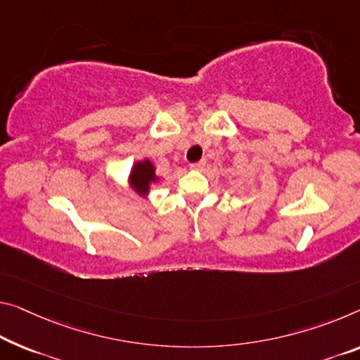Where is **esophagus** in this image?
Segmentation results:
<instances>
[{"label":"esophagus","mask_w":360,"mask_h":360,"mask_svg":"<svg viewBox=\"0 0 360 360\" xmlns=\"http://www.w3.org/2000/svg\"><path fill=\"white\" fill-rule=\"evenodd\" d=\"M204 165H206V161H204V159H201V161H198V162H195V164H191L190 167H191V169H196V170H199V169H202Z\"/></svg>","instance_id":"34e87169"}]
</instances>
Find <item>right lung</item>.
<instances>
[{
  "mask_svg": "<svg viewBox=\"0 0 360 360\" xmlns=\"http://www.w3.org/2000/svg\"><path fill=\"white\" fill-rule=\"evenodd\" d=\"M156 180L154 175V165L149 161L136 162L134 167V172L130 175V184L134 185L138 193H146L149 190V184Z\"/></svg>",
  "mask_w": 360,
  "mask_h": 360,
  "instance_id": "add662e5",
  "label": "right lung"
}]
</instances>
